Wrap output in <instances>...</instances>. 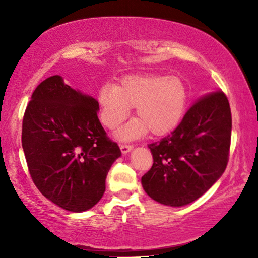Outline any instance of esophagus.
<instances>
[{"label":"esophagus","instance_id":"34e87169","mask_svg":"<svg viewBox=\"0 0 258 258\" xmlns=\"http://www.w3.org/2000/svg\"><path fill=\"white\" fill-rule=\"evenodd\" d=\"M133 146L132 144H122L121 146V151H122V154H128L129 151H132L133 150Z\"/></svg>","mask_w":258,"mask_h":258}]
</instances>
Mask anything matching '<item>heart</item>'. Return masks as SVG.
Masks as SVG:
<instances>
[{"instance_id":"heart-1","label":"heart","mask_w":258,"mask_h":258,"mask_svg":"<svg viewBox=\"0 0 258 258\" xmlns=\"http://www.w3.org/2000/svg\"><path fill=\"white\" fill-rule=\"evenodd\" d=\"M188 91L178 77L130 75L117 87L105 84L97 93L100 119L108 129H115L128 117L133 107L137 118L116 134L119 140H132L148 130L154 136H164L177 128L184 116Z\"/></svg>"}]
</instances>
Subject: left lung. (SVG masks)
<instances>
[{
	"label": "left lung",
	"mask_w": 258,
	"mask_h": 258,
	"mask_svg": "<svg viewBox=\"0 0 258 258\" xmlns=\"http://www.w3.org/2000/svg\"><path fill=\"white\" fill-rule=\"evenodd\" d=\"M230 140L227 96L221 90L204 95L170 135L148 144L154 163L141 179L144 191L164 206L182 207L196 201L224 172Z\"/></svg>",
	"instance_id": "8db88e82"
}]
</instances>
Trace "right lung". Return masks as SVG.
<instances>
[{
    "instance_id": "right-lung-1",
    "label": "right lung",
    "mask_w": 258,
    "mask_h": 258,
    "mask_svg": "<svg viewBox=\"0 0 258 258\" xmlns=\"http://www.w3.org/2000/svg\"><path fill=\"white\" fill-rule=\"evenodd\" d=\"M97 101L73 89L59 75L38 84L22 123V148L31 179L42 195L63 209L93 208L121 156L107 136Z\"/></svg>"
}]
</instances>
